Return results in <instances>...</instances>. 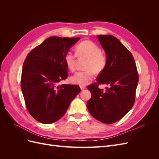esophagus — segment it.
Returning a JSON list of instances; mask_svg holds the SVG:
<instances>
[{"label": "esophagus", "mask_w": 159, "mask_h": 159, "mask_svg": "<svg viewBox=\"0 0 159 159\" xmlns=\"http://www.w3.org/2000/svg\"><path fill=\"white\" fill-rule=\"evenodd\" d=\"M85 85H80V88L81 90H84V89H85Z\"/></svg>", "instance_id": "1"}]
</instances>
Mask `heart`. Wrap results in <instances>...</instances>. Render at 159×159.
Segmentation results:
<instances>
[{"label": "heart", "mask_w": 159, "mask_h": 159, "mask_svg": "<svg viewBox=\"0 0 159 159\" xmlns=\"http://www.w3.org/2000/svg\"><path fill=\"white\" fill-rule=\"evenodd\" d=\"M98 44L91 40H84L75 46L76 55L80 57H86L84 68L85 70L76 72L70 78L71 83L84 85L93 79L94 72L100 74L107 66V57L102 52ZM76 55L71 52L65 55V62L68 68L73 71L75 70Z\"/></svg>", "instance_id": "1"}]
</instances>
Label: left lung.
I'll list each match as a JSON object with an SVG mask.
<instances>
[{
  "label": "left lung",
  "mask_w": 159,
  "mask_h": 159,
  "mask_svg": "<svg viewBox=\"0 0 159 159\" xmlns=\"http://www.w3.org/2000/svg\"><path fill=\"white\" fill-rule=\"evenodd\" d=\"M98 38L107 62L97 82L88 87L91 98L87 107L94 118L111 124L119 121L133 107L139 75L132 54L117 38L112 35H98ZM101 84H106L108 88L99 89L98 85Z\"/></svg>",
  "instance_id": "left-lung-1"
}]
</instances>
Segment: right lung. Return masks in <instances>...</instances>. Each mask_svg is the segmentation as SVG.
I'll return each mask as SVG.
<instances>
[{"instance_id":"obj_1","label":"right lung","mask_w":159,"mask_h":159,"mask_svg":"<svg viewBox=\"0 0 159 159\" xmlns=\"http://www.w3.org/2000/svg\"><path fill=\"white\" fill-rule=\"evenodd\" d=\"M80 39L52 36L27 55L21 89L28 111L38 121L50 124L58 121L81 91L78 85H59L68 76L65 55Z\"/></svg>"}]
</instances>
